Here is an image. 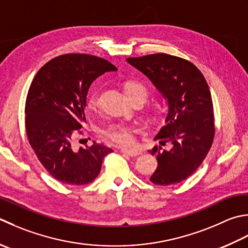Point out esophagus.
<instances>
[{
	"instance_id": "1",
	"label": "esophagus",
	"mask_w": 248,
	"mask_h": 248,
	"mask_svg": "<svg viewBox=\"0 0 248 248\" xmlns=\"http://www.w3.org/2000/svg\"><path fill=\"white\" fill-rule=\"evenodd\" d=\"M120 152L123 154H125L128 155V156L130 157H138L140 155V150H137V149H127V148H121Z\"/></svg>"
}]
</instances>
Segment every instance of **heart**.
I'll return each instance as SVG.
<instances>
[{
  "mask_svg": "<svg viewBox=\"0 0 248 248\" xmlns=\"http://www.w3.org/2000/svg\"><path fill=\"white\" fill-rule=\"evenodd\" d=\"M124 91L129 100H133L135 98H142L146 101L148 98V89L144 85L137 81H127L124 84ZM99 90L91 91L88 99H87V105L90 108H94L99 102ZM155 120L160 119V113L154 115ZM102 135L108 139L110 142L121 145V146H127L133 142L134 134L139 132V129L134 125L123 124V123H113L108 124V127L102 129Z\"/></svg>",
  "mask_w": 248,
  "mask_h": 248,
  "instance_id": "heart-1",
  "label": "heart"
}]
</instances>
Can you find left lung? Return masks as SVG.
I'll list each match as a JSON object with an SVG mask.
<instances>
[{
	"label": "left lung",
	"instance_id": "obj_1",
	"mask_svg": "<svg viewBox=\"0 0 248 248\" xmlns=\"http://www.w3.org/2000/svg\"><path fill=\"white\" fill-rule=\"evenodd\" d=\"M127 62L148 77L169 105L166 125L155 140L170 142L172 147L149 150L158 160L150 182L168 186L185 181L205 159L215 135L213 101L204 76L190 61L167 53L128 58Z\"/></svg>",
	"mask_w": 248,
	"mask_h": 248
}]
</instances>
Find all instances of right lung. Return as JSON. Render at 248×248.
I'll return each mask as SVG.
<instances>
[{"label":"right lung","mask_w":248,"mask_h":248,"mask_svg":"<svg viewBox=\"0 0 248 248\" xmlns=\"http://www.w3.org/2000/svg\"><path fill=\"white\" fill-rule=\"evenodd\" d=\"M117 67L102 58L69 53L53 58L32 80L26 101L31 147L50 175L67 185H86L99 175L113 149L93 142L75 150L73 140L86 121L87 93L94 79Z\"/></svg>","instance_id":"add662e5"}]
</instances>
